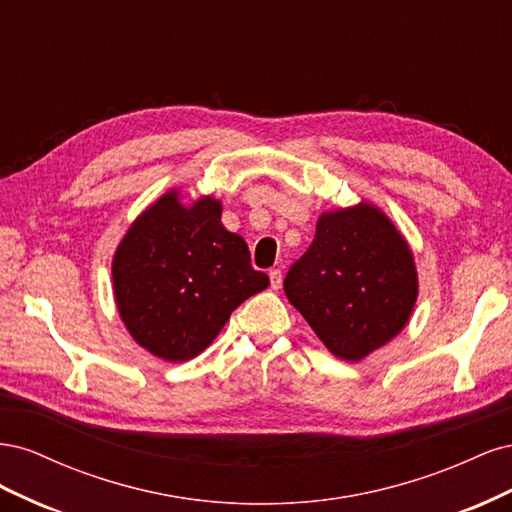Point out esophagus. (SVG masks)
<instances>
[{"label":"esophagus","mask_w":512,"mask_h":512,"mask_svg":"<svg viewBox=\"0 0 512 512\" xmlns=\"http://www.w3.org/2000/svg\"><path fill=\"white\" fill-rule=\"evenodd\" d=\"M269 280H271V288L273 290H280L282 288V271L280 269H271Z\"/></svg>","instance_id":"34e87169"}]
</instances>
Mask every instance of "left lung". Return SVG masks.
<instances>
[{"mask_svg": "<svg viewBox=\"0 0 512 512\" xmlns=\"http://www.w3.org/2000/svg\"><path fill=\"white\" fill-rule=\"evenodd\" d=\"M288 301L335 356L361 361L406 327L418 277L406 239L369 203L322 213L284 280Z\"/></svg>", "mask_w": 512, "mask_h": 512, "instance_id": "1", "label": "left lung"}]
</instances>
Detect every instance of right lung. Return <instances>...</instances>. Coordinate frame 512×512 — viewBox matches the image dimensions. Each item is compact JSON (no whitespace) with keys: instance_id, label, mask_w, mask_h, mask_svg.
<instances>
[{"instance_id":"add662e5","label":"right lung","mask_w":512,"mask_h":512,"mask_svg":"<svg viewBox=\"0 0 512 512\" xmlns=\"http://www.w3.org/2000/svg\"><path fill=\"white\" fill-rule=\"evenodd\" d=\"M267 286L211 196L185 207L177 190L164 194L138 215L113 258L123 324L136 344L173 363L203 352L230 314Z\"/></svg>"}]
</instances>
